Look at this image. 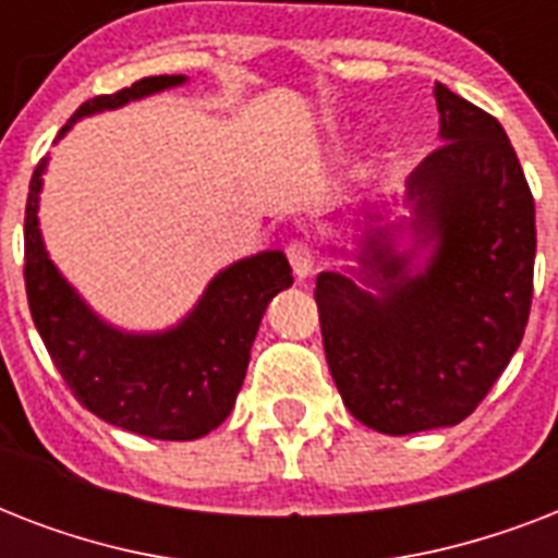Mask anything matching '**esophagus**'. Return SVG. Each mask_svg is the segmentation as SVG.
<instances>
[{
    "mask_svg": "<svg viewBox=\"0 0 558 558\" xmlns=\"http://www.w3.org/2000/svg\"><path fill=\"white\" fill-rule=\"evenodd\" d=\"M287 260L289 266H292V271H295L298 280L310 278L315 269L313 245L306 243V240H292V243L287 245Z\"/></svg>",
    "mask_w": 558,
    "mask_h": 558,
    "instance_id": "1",
    "label": "esophagus"
}]
</instances>
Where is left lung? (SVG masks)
Segmentation results:
<instances>
[{"instance_id": "obj_1", "label": "left lung", "mask_w": 558, "mask_h": 558, "mask_svg": "<svg viewBox=\"0 0 558 558\" xmlns=\"http://www.w3.org/2000/svg\"><path fill=\"white\" fill-rule=\"evenodd\" d=\"M437 150L408 177L423 271L376 234L367 280L322 271L315 283L327 365L344 405L381 434L458 425L489 393L524 339L533 304L536 205L519 156L489 112L434 89Z\"/></svg>"}]
</instances>
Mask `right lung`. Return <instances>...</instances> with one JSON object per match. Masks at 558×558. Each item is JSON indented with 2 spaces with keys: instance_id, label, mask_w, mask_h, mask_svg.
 <instances>
[{
  "instance_id": "add662e5",
  "label": "right lung",
  "mask_w": 558,
  "mask_h": 558,
  "mask_svg": "<svg viewBox=\"0 0 558 558\" xmlns=\"http://www.w3.org/2000/svg\"><path fill=\"white\" fill-rule=\"evenodd\" d=\"M182 74L142 77L116 95L81 104L60 135L83 116L124 107L126 100L170 89ZM57 135V138H60ZM46 159H39L25 202V295L48 356L74 399L100 420L153 440H196L234 408L266 306L292 287L280 252H263L219 271L177 330L130 336L109 327L83 304L54 263L37 228Z\"/></svg>"
}]
</instances>
